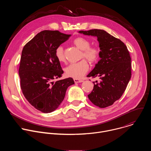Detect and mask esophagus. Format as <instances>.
I'll return each mask as SVG.
<instances>
[{
    "label": "esophagus",
    "instance_id": "obj_1",
    "mask_svg": "<svg viewBox=\"0 0 151 151\" xmlns=\"http://www.w3.org/2000/svg\"><path fill=\"white\" fill-rule=\"evenodd\" d=\"M74 81L75 83H81L83 82V80H81V79H74Z\"/></svg>",
    "mask_w": 151,
    "mask_h": 151
}]
</instances>
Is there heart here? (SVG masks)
Here are the masks:
<instances>
[{
	"mask_svg": "<svg viewBox=\"0 0 151 151\" xmlns=\"http://www.w3.org/2000/svg\"><path fill=\"white\" fill-rule=\"evenodd\" d=\"M73 44L80 50L82 51L81 58H85L90 63H94L99 58L100 51L96 47H91L90 41L83 37H78L73 40ZM55 55L59 62L65 61V56L62 46H58L55 51ZM89 69V64L87 60H82L81 61L69 64L64 71L66 75L70 78L75 79H81Z\"/></svg>",
	"mask_w": 151,
	"mask_h": 151,
	"instance_id": "heart-1",
	"label": "heart"
}]
</instances>
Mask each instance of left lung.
<instances>
[{"label":"left lung","instance_id":"left-lung-1","mask_svg":"<svg viewBox=\"0 0 151 151\" xmlns=\"http://www.w3.org/2000/svg\"><path fill=\"white\" fill-rule=\"evenodd\" d=\"M85 35L97 37L100 50V60L88 77H99L100 81L94 83L88 95L96 106L104 108L114 104L124 93L132 76L130 53L121 40L103 30L92 29L79 31Z\"/></svg>","mask_w":151,"mask_h":151}]
</instances>
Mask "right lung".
I'll use <instances>...</instances> for the list:
<instances>
[{
  "instance_id": "right-lung-1",
  "label": "right lung",
  "mask_w": 151,
  "mask_h": 151,
  "mask_svg": "<svg viewBox=\"0 0 151 151\" xmlns=\"http://www.w3.org/2000/svg\"><path fill=\"white\" fill-rule=\"evenodd\" d=\"M70 36L57 30H44L23 49L18 71L21 88L30 104L42 112L57 109L68 88L75 83L72 78L54 82L63 73L55 51Z\"/></svg>"
}]
</instances>
